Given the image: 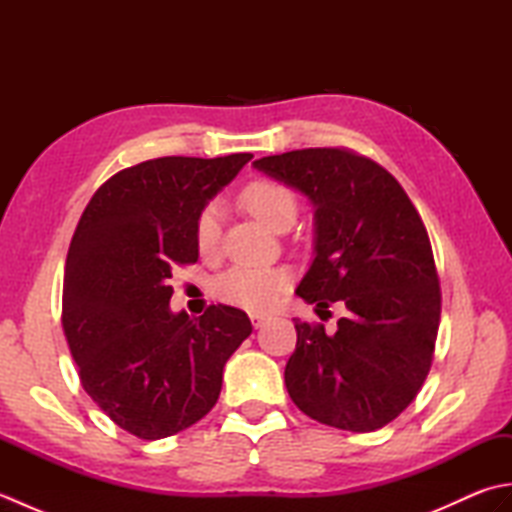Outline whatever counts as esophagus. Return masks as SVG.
Masks as SVG:
<instances>
[{
  "mask_svg": "<svg viewBox=\"0 0 512 512\" xmlns=\"http://www.w3.org/2000/svg\"><path fill=\"white\" fill-rule=\"evenodd\" d=\"M266 321L268 319L264 317V314H250V323H253V328H262Z\"/></svg>",
  "mask_w": 512,
  "mask_h": 512,
  "instance_id": "34e87169",
  "label": "esophagus"
}]
</instances>
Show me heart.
<instances>
[{
  "label": "heart",
  "instance_id": "1",
  "mask_svg": "<svg viewBox=\"0 0 512 512\" xmlns=\"http://www.w3.org/2000/svg\"><path fill=\"white\" fill-rule=\"evenodd\" d=\"M242 202L259 222L273 231H281L286 224H292L297 215L295 193L275 180H253L246 184ZM193 242L202 257L217 255L222 242V209L217 202H206L195 215ZM286 286L288 275L279 268L233 266L213 279L211 292L231 306L264 312L275 306Z\"/></svg>",
  "mask_w": 512,
  "mask_h": 512
}]
</instances>
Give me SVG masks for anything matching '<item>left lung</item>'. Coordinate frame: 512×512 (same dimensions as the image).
I'll use <instances>...</instances> for the list:
<instances>
[{"label":"left lung","mask_w":512,"mask_h":512,"mask_svg":"<svg viewBox=\"0 0 512 512\" xmlns=\"http://www.w3.org/2000/svg\"><path fill=\"white\" fill-rule=\"evenodd\" d=\"M253 165L317 206V257L297 295L347 310L334 334L295 319L292 402L328 427H385L418 396L438 339L440 277L420 213L387 169L352 149H297Z\"/></svg>","instance_id":"obj_1"}]
</instances>
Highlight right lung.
I'll return each instance as SVG.
<instances>
[{
  "label": "right lung",
  "mask_w": 512,
  "mask_h": 512,
  "mask_svg": "<svg viewBox=\"0 0 512 512\" xmlns=\"http://www.w3.org/2000/svg\"><path fill=\"white\" fill-rule=\"evenodd\" d=\"M253 154L165 156L105 180L72 235L61 325L83 389L140 440H160L204 418L222 369L253 325L246 312L209 306L173 314L171 270L198 262L193 222Z\"/></svg>",
  "instance_id": "obj_1"
}]
</instances>
